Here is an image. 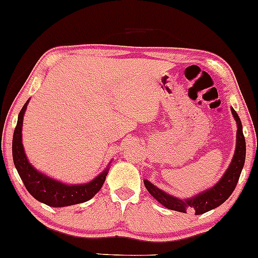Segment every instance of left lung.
I'll return each mask as SVG.
<instances>
[{
  "label": "left lung",
  "mask_w": 258,
  "mask_h": 258,
  "mask_svg": "<svg viewBox=\"0 0 258 258\" xmlns=\"http://www.w3.org/2000/svg\"><path fill=\"white\" fill-rule=\"evenodd\" d=\"M232 110V115L235 117L237 122V146L235 156H233L231 165L229 166V169L226 170L223 178L217 182L212 188L200 193V195L193 197L192 199L180 200L178 198L167 195L163 190L159 189L158 187L152 185L148 180H145V186L148 189V192L154 198L167 209L173 211H179V212H195L196 215H203V213L211 211L225 202L232 192L235 190L237 182L242 173L244 162H245V139H244L242 122H240L238 115L235 110Z\"/></svg>",
  "instance_id": "1"
}]
</instances>
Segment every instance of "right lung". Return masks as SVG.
Instances as JSON below:
<instances>
[{
  "label": "right lung",
  "instance_id": "obj_1",
  "mask_svg": "<svg viewBox=\"0 0 258 258\" xmlns=\"http://www.w3.org/2000/svg\"><path fill=\"white\" fill-rule=\"evenodd\" d=\"M27 104L28 102L23 105L19 113L18 124L15 126L14 136H13V160L23 185L36 200L48 206L63 207L88 202L102 188L108 172L104 170L95 180L85 185L68 186L47 178L33 168L26 158L21 141L22 119Z\"/></svg>",
  "mask_w": 258,
  "mask_h": 258
}]
</instances>
